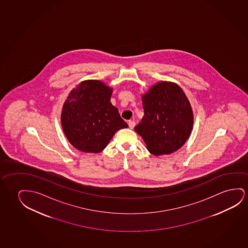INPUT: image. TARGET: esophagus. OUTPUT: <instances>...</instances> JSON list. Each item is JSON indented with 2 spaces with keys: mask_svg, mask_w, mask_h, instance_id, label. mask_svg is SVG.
I'll return each mask as SVG.
<instances>
[{
  "mask_svg": "<svg viewBox=\"0 0 248 248\" xmlns=\"http://www.w3.org/2000/svg\"><path fill=\"white\" fill-rule=\"evenodd\" d=\"M128 126H129L131 129H133L134 126H135V122H134V121H129V122H128Z\"/></svg>",
  "mask_w": 248,
  "mask_h": 248,
  "instance_id": "esophagus-1",
  "label": "esophagus"
}]
</instances>
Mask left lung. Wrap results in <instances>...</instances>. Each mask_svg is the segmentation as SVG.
<instances>
[{"instance_id": "left-lung-1", "label": "left lung", "mask_w": 248, "mask_h": 248, "mask_svg": "<svg viewBox=\"0 0 248 248\" xmlns=\"http://www.w3.org/2000/svg\"><path fill=\"white\" fill-rule=\"evenodd\" d=\"M144 115L134 129L155 155L178 150L193 127V112L188 98L178 85L162 81L143 95Z\"/></svg>"}]
</instances>
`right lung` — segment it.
I'll list each match as a JSON object with an SVG mask.
<instances>
[{
  "label": "right lung",
  "mask_w": 248,
  "mask_h": 248,
  "mask_svg": "<svg viewBox=\"0 0 248 248\" xmlns=\"http://www.w3.org/2000/svg\"><path fill=\"white\" fill-rule=\"evenodd\" d=\"M112 89L99 80L81 82L63 105L61 121L70 143L86 153H99L118 130L128 126L110 103Z\"/></svg>",
  "instance_id": "obj_1"
}]
</instances>
